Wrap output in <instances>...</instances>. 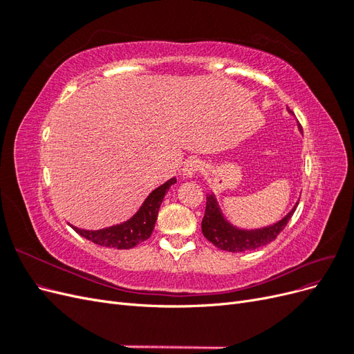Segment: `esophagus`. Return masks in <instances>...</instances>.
I'll list each match as a JSON object with an SVG mask.
<instances>
[{"instance_id":"obj_1","label":"esophagus","mask_w":354,"mask_h":354,"mask_svg":"<svg viewBox=\"0 0 354 354\" xmlns=\"http://www.w3.org/2000/svg\"><path fill=\"white\" fill-rule=\"evenodd\" d=\"M202 168V162L198 158H189L183 165V176L185 177H194L196 173H199Z\"/></svg>"}]
</instances>
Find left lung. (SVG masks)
I'll return each mask as SVG.
<instances>
[{"label":"left lung","instance_id":"obj_1","mask_svg":"<svg viewBox=\"0 0 354 354\" xmlns=\"http://www.w3.org/2000/svg\"><path fill=\"white\" fill-rule=\"evenodd\" d=\"M299 131H303L301 127H299ZM295 208L297 203L281 221L274 223L273 226L255 230H242L232 226V224L223 217L216 198H214V195H208L205 216L202 218V233L212 245H216L217 248L223 251H252L274 241L277 238V234L285 229L288 221L291 220Z\"/></svg>","mask_w":354,"mask_h":354}]
</instances>
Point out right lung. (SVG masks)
Returning a JSON list of instances; mask_svg holds the SVG:
<instances>
[{
    "mask_svg": "<svg viewBox=\"0 0 354 354\" xmlns=\"http://www.w3.org/2000/svg\"><path fill=\"white\" fill-rule=\"evenodd\" d=\"M176 177L168 180L167 183L155 189L151 195L146 198L143 205L140 207L134 216L121 224H116L112 227H106L100 230H84L73 227V230L80 233L82 238L88 239L100 246L106 248H116V250H130L136 245L151 238L153 232L158 211L160 203L164 201V196L168 189L176 183Z\"/></svg>",
    "mask_w": 354,
    "mask_h": 354,
    "instance_id": "add662e5",
    "label": "right lung"
}]
</instances>
